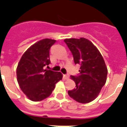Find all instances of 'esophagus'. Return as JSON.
Returning a JSON list of instances; mask_svg holds the SVG:
<instances>
[{"label": "esophagus", "instance_id": "obj_1", "mask_svg": "<svg viewBox=\"0 0 127 127\" xmlns=\"http://www.w3.org/2000/svg\"><path fill=\"white\" fill-rule=\"evenodd\" d=\"M63 77H64V78L65 79H69V75H67V74H64V75H63Z\"/></svg>", "mask_w": 127, "mask_h": 127}]
</instances>
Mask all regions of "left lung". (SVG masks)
<instances>
[{
  "label": "left lung",
  "mask_w": 127,
  "mask_h": 127,
  "mask_svg": "<svg viewBox=\"0 0 127 127\" xmlns=\"http://www.w3.org/2000/svg\"><path fill=\"white\" fill-rule=\"evenodd\" d=\"M74 57L75 64L80 65L78 76H70L76 88L68 94L82 104L90 102L97 98L107 79V69L102 56L94 44L87 39L64 40Z\"/></svg>",
  "instance_id": "obj_1"
}]
</instances>
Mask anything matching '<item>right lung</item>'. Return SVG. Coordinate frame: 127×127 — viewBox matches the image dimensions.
<instances>
[{"mask_svg": "<svg viewBox=\"0 0 127 127\" xmlns=\"http://www.w3.org/2000/svg\"><path fill=\"white\" fill-rule=\"evenodd\" d=\"M56 40L44 39L31 46L23 53L16 69L20 88L30 100L41 101L48 97L62 79L60 72L44 69L50 64V48Z\"/></svg>", "mask_w": 127, "mask_h": 127, "instance_id": "add662e5", "label": "right lung"}]
</instances>
